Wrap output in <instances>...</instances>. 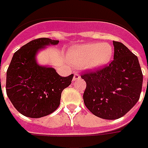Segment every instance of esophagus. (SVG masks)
I'll return each instance as SVG.
<instances>
[{
	"instance_id": "34e87169",
	"label": "esophagus",
	"mask_w": 148,
	"mask_h": 148,
	"mask_svg": "<svg viewBox=\"0 0 148 148\" xmlns=\"http://www.w3.org/2000/svg\"><path fill=\"white\" fill-rule=\"evenodd\" d=\"M80 78V76L78 73H75L74 74V76H73V81H75V80H77V79H79Z\"/></svg>"
}]
</instances>
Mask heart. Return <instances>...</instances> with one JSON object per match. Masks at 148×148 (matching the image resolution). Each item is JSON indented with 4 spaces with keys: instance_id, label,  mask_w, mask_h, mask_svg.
I'll return each instance as SVG.
<instances>
[{
    "instance_id": "obj_1",
    "label": "heart",
    "mask_w": 148,
    "mask_h": 148,
    "mask_svg": "<svg viewBox=\"0 0 148 148\" xmlns=\"http://www.w3.org/2000/svg\"><path fill=\"white\" fill-rule=\"evenodd\" d=\"M113 55L112 47L107 43H88L75 46L69 54L70 61L88 69H97L110 62Z\"/></svg>"
}]
</instances>
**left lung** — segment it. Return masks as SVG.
I'll return each instance as SVG.
<instances>
[{"label": "left lung", "instance_id": "left-lung-1", "mask_svg": "<svg viewBox=\"0 0 148 148\" xmlns=\"http://www.w3.org/2000/svg\"><path fill=\"white\" fill-rule=\"evenodd\" d=\"M114 60L108 65L81 75L85 80L84 102L99 118L116 119L138 102L143 73L138 58L123 44L113 41Z\"/></svg>", "mask_w": 148, "mask_h": 148}]
</instances>
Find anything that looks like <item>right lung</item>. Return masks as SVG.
I'll list each match as a JSON object with an SVG mask.
<instances>
[{"instance_id":"right-lung-1","label":"right lung","mask_w":148,"mask_h":148,"mask_svg":"<svg viewBox=\"0 0 148 148\" xmlns=\"http://www.w3.org/2000/svg\"><path fill=\"white\" fill-rule=\"evenodd\" d=\"M58 43L49 38L36 39L12 56L6 75V93L25 116L40 118L53 112L59 107L62 91L72 83L73 74L63 77L54 69L40 66L36 61L38 50Z\"/></svg>"}]
</instances>
